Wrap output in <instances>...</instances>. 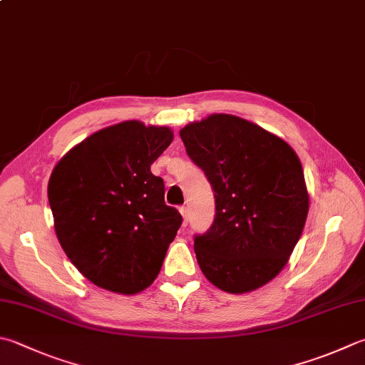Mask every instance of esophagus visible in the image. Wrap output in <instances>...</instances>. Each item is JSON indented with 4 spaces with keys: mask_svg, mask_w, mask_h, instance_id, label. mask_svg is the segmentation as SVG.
<instances>
[{
    "mask_svg": "<svg viewBox=\"0 0 365 365\" xmlns=\"http://www.w3.org/2000/svg\"><path fill=\"white\" fill-rule=\"evenodd\" d=\"M180 212H181V216H182V224L187 225V222H189V210L185 208V206H181Z\"/></svg>",
    "mask_w": 365,
    "mask_h": 365,
    "instance_id": "34e87169",
    "label": "esophagus"
}]
</instances>
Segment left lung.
<instances>
[{
    "mask_svg": "<svg viewBox=\"0 0 365 365\" xmlns=\"http://www.w3.org/2000/svg\"><path fill=\"white\" fill-rule=\"evenodd\" d=\"M181 140L215 190V222L195 235L197 262L230 294L267 284L297 245L310 206L302 163L279 136L230 114L181 128Z\"/></svg>",
    "mask_w": 365,
    "mask_h": 365,
    "instance_id": "obj_1",
    "label": "left lung"
}]
</instances>
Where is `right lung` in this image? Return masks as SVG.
Wrapping results in <instances>:
<instances>
[{"instance_id":"right-lung-1","label":"right lung","mask_w":365,"mask_h":365,"mask_svg":"<svg viewBox=\"0 0 365 365\" xmlns=\"http://www.w3.org/2000/svg\"><path fill=\"white\" fill-rule=\"evenodd\" d=\"M173 141L168 127L125 120L98 130L55 165L47 195L68 259L103 289L136 294L154 283L182 217L150 173Z\"/></svg>"}]
</instances>
